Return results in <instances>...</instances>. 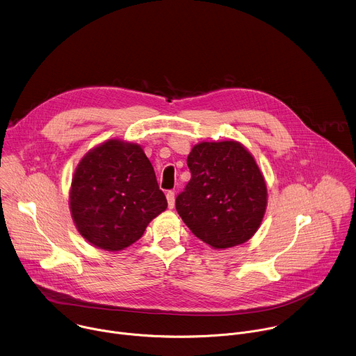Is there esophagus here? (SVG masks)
Wrapping results in <instances>:
<instances>
[{
    "instance_id": "1",
    "label": "esophagus",
    "mask_w": 356,
    "mask_h": 356,
    "mask_svg": "<svg viewBox=\"0 0 356 356\" xmlns=\"http://www.w3.org/2000/svg\"><path fill=\"white\" fill-rule=\"evenodd\" d=\"M167 202H168L170 209H172L175 206V193L172 191L167 192Z\"/></svg>"
}]
</instances>
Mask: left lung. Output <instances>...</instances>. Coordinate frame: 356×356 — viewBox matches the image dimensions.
I'll use <instances>...</instances> for the list:
<instances>
[{
  "instance_id": "obj_1",
  "label": "left lung",
  "mask_w": 356,
  "mask_h": 356,
  "mask_svg": "<svg viewBox=\"0 0 356 356\" xmlns=\"http://www.w3.org/2000/svg\"><path fill=\"white\" fill-rule=\"evenodd\" d=\"M191 181L177 196L184 223L213 248L248 241L265 215L266 185L254 157L238 141H203L188 156Z\"/></svg>"
}]
</instances>
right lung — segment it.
Returning <instances> with one entry per match:
<instances>
[{
	"instance_id": "obj_1",
	"label": "right lung",
	"mask_w": 356,
	"mask_h": 356,
	"mask_svg": "<svg viewBox=\"0 0 356 356\" xmlns=\"http://www.w3.org/2000/svg\"><path fill=\"white\" fill-rule=\"evenodd\" d=\"M165 209L154 168L138 145L108 140L76 168L71 216L80 234L98 248L120 251L131 245Z\"/></svg>"
}]
</instances>
